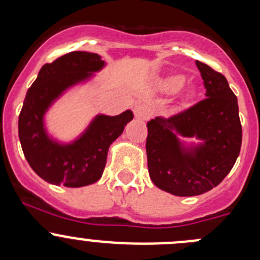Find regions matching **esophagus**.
<instances>
[{"instance_id":"34e87169","label":"esophagus","mask_w":260,"mask_h":260,"mask_svg":"<svg viewBox=\"0 0 260 260\" xmlns=\"http://www.w3.org/2000/svg\"><path fill=\"white\" fill-rule=\"evenodd\" d=\"M152 112L147 104H137L135 108V117L140 120H147L151 117Z\"/></svg>"}]
</instances>
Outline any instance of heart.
Returning <instances> with one entry per match:
<instances>
[{"label": "heart", "instance_id": "b5f03b06", "mask_svg": "<svg viewBox=\"0 0 260 260\" xmlns=\"http://www.w3.org/2000/svg\"><path fill=\"white\" fill-rule=\"evenodd\" d=\"M183 84H185V78L182 75H172L165 81V88L170 93H175V91L180 90L182 88Z\"/></svg>", "mask_w": 260, "mask_h": 260}]
</instances>
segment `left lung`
Instances as JSON below:
<instances>
[{
  "instance_id": "1",
  "label": "left lung",
  "mask_w": 260,
  "mask_h": 260,
  "mask_svg": "<svg viewBox=\"0 0 260 260\" xmlns=\"http://www.w3.org/2000/svg\"><path fill=\"white\" fill-rule=\"evenodd\" d=\"M206 98L182 113L147 123L146 151L152 182L176 196L216 187L234 166L242 147L238 99L226 78L196 60ZM180 137L196 139L185 143Z\"/></svg>"
}]
</instances>
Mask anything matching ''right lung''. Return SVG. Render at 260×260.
<instances>
[{
  "label": "right lung",
  "mask_w": 260,
  "mask_h": 260,
  "mask_svg": "<svg viewBox=\"0 0 260 260\" xmlns=\"http://www.w3.org/2000/svg\"><path fill=\"white\" fill-rule=\"evenodd\" d=\"M107 65L93 52L73 51L45 64L26 93L18 117V137L31 169L46 182L81 187L96 182L107 164L109 146L133 119L131 109L118 115L96 114L70 142L49 133L45 115L69 89L94 78Z\"/></svg>",
  "instance_id": "right-lung-1"
}]
</instances>
